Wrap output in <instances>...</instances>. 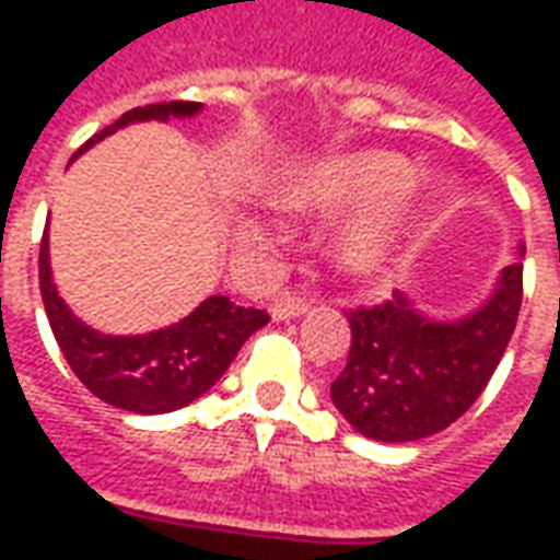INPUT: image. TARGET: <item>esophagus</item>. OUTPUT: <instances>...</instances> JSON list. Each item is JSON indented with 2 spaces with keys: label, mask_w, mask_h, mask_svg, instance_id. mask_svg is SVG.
Wrapping results in <instances>:
<instances>
[{
  "label": "esophagus",
  "mask_w": 560,
  "mask_h": 560,
  "mask_svg": "<svg viewBox=\"0 0 560 560\" xmlns=\"http://www.w3.org/2000/svg\"><path fill=\"white\" fill-rule=\"evenodd\" d=\"M305 312H308V300H300V296H281L269 305V315L276 320H291V317H300Z\"/></svg>",
  "instance_id": "obj_1"
}]
</instances>
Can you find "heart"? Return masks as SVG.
Listing matches in <instances>:
<instances>
[{
  "instance_id": "obj_1",
  "label": "heart",
  "mask_w": 560,
  "mask_h": 560,
  "mask_svg": "<svg viewBox=\"0 0 560 560\" xmlns=\"http://www.w3.org/2000/svg\"><path fill=\"white\" fill-rule=\"evenodd\" d=\"M411 167L396 155H339L296 173L279 191V203L291 212H341L357 206L332 236V252L341 267L375 272L399 252L432 203V191L405 185Z\"/></svg>"
}]
</instances>
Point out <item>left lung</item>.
<instances>
[{
    "label": "left lung",
    "mask_w": 560,
    "mask_h": 560,
    "mask_svg": "<svg viewBox=\"0 0 560 560\" xmlns=\"http://www.w3.org/2000/svg\"><path fill=\"white\" fill-rule=\"evenodd\" d=\"M525 255V248H518ZM522 260L501 269L492 296L470 315H422L401 291L348 312L351 351L329 396L372 441L408 444L456 422L494 375L516 329Z\"/></svg>",
    "instance_id": "1"
}]
</instances>
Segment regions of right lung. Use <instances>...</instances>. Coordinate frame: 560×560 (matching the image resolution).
I'll return each instance as SVG.
<instances>
[{"instance_id":"obj_1","label":"right lung","mask_w":560,"mask_h":560,"mask_svg":"<svg viewBox=\"0 0 560 560\" xmlns=\"http://www.w3.org/2000/svg\"><path fill=\"white\" fill-rule=\"evenodd\" d=\"M200 107L203 104L197 102L135 107L122 114V119H116L114 126L86 140L78 149V155L131 122H147V119L167 122L171 116L185 119L200 114ZM38 279H42L44 312L71 372L92 396L131 413H171L191 405L197 396H203L209 387L219 384V377L228 372L245 339L260 327H267L269 320L267 312L260 308H245L231 303L228 296H207L179 324L155 329L147 336L98 332L86 327L56 291L47 233L38 255Z\"/></svg>"}]
</instances>
